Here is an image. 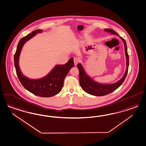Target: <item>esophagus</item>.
Returning a JSON list of instances; mask_svg holds the SVG:
<instances>
[{
	"instance_id": "obj_1",
	"label": "esophagus",
	"mask_w": 146,
	"mask_h": 146,
	"mask_svg": "<svg viewBox=\"0 0 146 146\" xmlns=\"http://www.w3.org/2000/svg\"><path fill=\"white\" fill-rule=\"evenodd\" d=\"M79 62V60L78 58H74V65H76Z\"/></svg>"
}]
</instances>
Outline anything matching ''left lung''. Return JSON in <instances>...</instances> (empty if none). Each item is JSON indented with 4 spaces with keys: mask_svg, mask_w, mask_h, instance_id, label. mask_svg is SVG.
I'll use <instances>...</instances> for the list:
<instances>
[{
    "mask_svg": "<svg viewBox=\"0 0 146 146\" xmlns=\"http://www.w3.org/2000/svg\"><path fill=\"white\" fill-rule=\"evenodd\" d=\"M104 31L106 32L110 33L111 34L119 36V35L115 31L111 29H104ZM119 37L124 42L125 52V55L126 57V70L124 76L118 82L113 84H99L94 81L90 77H89L88 75L86 73L81 64H79L77 65V67L79 71L80 84L81 88L86 93L94 96H104L115 91V89L119 88L123 83L128 72L129 56L127 52L126 43L123 38H122L120 36H119Z\"/></svg>",
    "mask_w": 146,
    "mask_h": 146,
    "instance_id": "8db88e82",
    "label": "left lung"
}]
</instances>
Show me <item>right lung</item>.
I'll return each instance as SVG.
<instances>
[{
  "mask_svg": "<svg viewBox=\"0 0 146 146\" xmlns=\"http://www.w3.org/2000/svg\"><path fill=\"white\" fill-rule=\"evenodd\" d=\"M42 31L40 29L34 31L22 37L19 41L14 54V66L19 80L25 88L40 97H51L61 91L65 77L71 68L74 66L73 58H71L64 65H56L48 75L40 79H31L27 78L22 74L19 66V59L23 45L37 33Z\"/></svg>",
  "mask_w": 146,
  "mask_h": 146,
  "instance_id": "add662e5",
  "label": "right lung"
}]
</instances>
